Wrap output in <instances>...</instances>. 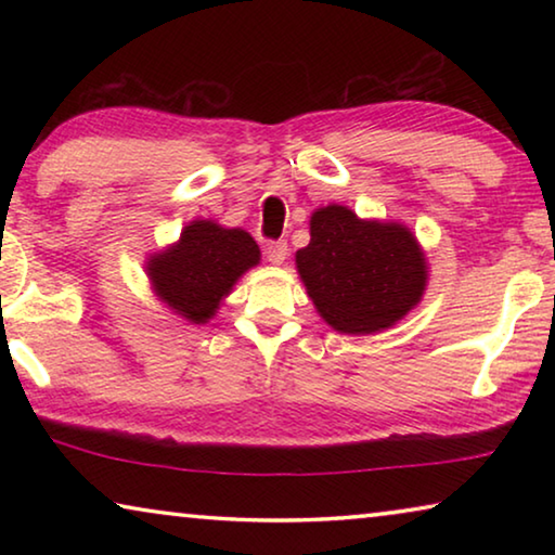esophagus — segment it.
<instances>
[{
    "label": "esophagus",
    "mask_w": 555,
    "mask_h": 555,
    "mask_svg": "<svg viewBox=\"0 0 555 555\" xmlns=\"http://www.w3.org/2000/svg\"><path fill=\"white\" fill-rule=\"evenodd\" d=\"M286 257H288V244H286V240L271 242L269 247H267V259L271 261V264L281 267V264H284V261H286Z\"/></svg>",
    "instance_id": "esophagus-1"
}]
</instances>
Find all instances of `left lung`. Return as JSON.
I'll return each mask as SVG.
<instances>
[{
    "instance_id": "obj_1",
    "label": "left lung",
    "mask_w": 555,
    "mask_h": 555,
    "mask_svg": "<svg viewBox=\"0 0 555 555\" xmlns=\"http://www.w3.org/2000/svg\"><path fill=\"white\" fill-rule=\"evenodd\" d=\"M296 269L318 315L345 335L389 331L428 286L426 251L411 228L337 203L311 215V242L296 251Z\"/></svg>"
}]
</instances>
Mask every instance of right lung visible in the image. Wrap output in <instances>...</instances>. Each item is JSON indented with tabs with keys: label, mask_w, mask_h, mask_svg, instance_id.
I'll list each match as a JSON object with an SVG mask.
<instances>
[{
	"label": "right lung",
	"mask_w": 555,
	"mask_h": 555,
	"mask_svg": "<svg viewBox=\"0 0 555 555\" xmlns=\"http://www.w3.org/2000/svg\"><path fill=\"white\" fill-rule=\"evenodd\" d=\"M259 261V244L247 230L198 218L185 224L173 244L149 255L144 271L168 311L191 325H203Z\"/></svg>",
	"instance_id": "obj_1"
}]
</instances>
